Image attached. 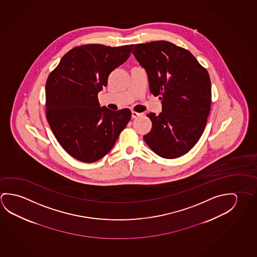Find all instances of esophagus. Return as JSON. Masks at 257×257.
<instances>
[{"mask_svg": "<svg viewBox=\"0 0 257 257\" xmlns=\"http://www.w3.org/2000/svg\"><path fill=\"white\" fill-rule=\"evenodd\" d=\"M143 113H139V112H137V111H135V110H131V116H132V118H136L139 117V116H141Z\"/></svg>", "mask_w": 257, "mask_h": 257, "instance_id": "obj_1", "label": "esophagus"}]
</instances>
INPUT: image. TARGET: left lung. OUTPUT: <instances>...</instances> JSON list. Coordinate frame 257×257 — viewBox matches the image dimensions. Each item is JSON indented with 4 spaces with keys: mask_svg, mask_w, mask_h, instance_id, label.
Segmentation results:
<instances>
[{
    "mask_svg": "<svg viewBox=\"0 0 257 257\" xmlns=\"http://www.w3.org/2000/svg\"><path fill=\"white\" fill-rule=\"evenodd\" d=\"M132 53L147 71L150 92L163 103L161 113L147 114L152 128L144 140L161 157L178 158L191 150L206 126L212 102L207 70L171 42L135 45Z\"/></svg>",
    "mask_w": 257,
    "mask_h": 257,
    "instance_id": "1",
    "label": "left lung"
}]
</instances>
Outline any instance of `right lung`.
I'll list each match as a JSON object with an SVG mask.
<instances>
[{
	"mask_svg": "<svg viewBox=\"0 0 257 257\" xmlns=\"http://www.w3.org/2000/svg\"><path fill=\"white\" fill-rule=\"evenodd\" d=\"M133 45L74 47L49 74L46 118L58 142L75 159L91 163L102 158L130 121V109L100 107L97 95L110 72L130 57Z\"/></svg>",
	"mask_w": 257,
	"mask_h": 257,
	"instance_id": "add662e5",
	"label": "right lung"
}]
</instances>
